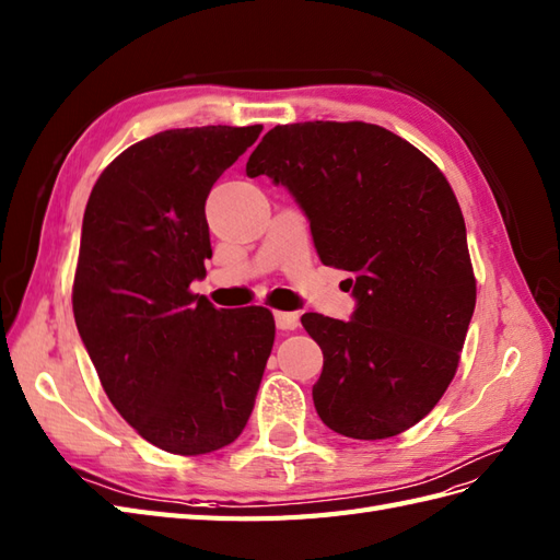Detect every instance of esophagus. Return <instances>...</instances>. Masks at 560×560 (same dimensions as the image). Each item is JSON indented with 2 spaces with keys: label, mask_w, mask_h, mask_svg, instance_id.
<instances>
[{
  "label": "esophagus",
  "mask_w": 560,
  "mask_h": 560,
  "mask_svg": "<svg viewBox=\"0 0 560 560\" xmlns=\"http://www.w3.org/2000/svg\"><path fill=\"white\" fill-rule=\"evenodd\" d=\"M276 325H278V330H296V327H299V313H294V311H276Z\"/></svg>",
  "instance_id": "34e87169"
}]
</instances>
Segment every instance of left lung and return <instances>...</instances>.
<instances>
[{"mask_svg":"<svg viewBox=\"0 0 560 560\" xmlns=\"http://www.w3.org/2000/svg\"><path fill=\"white\" fill-rule=\"evenodd\" d=\"M247 175L288 187L320 261L353 276L351 320L302 316L323 349L320 420L353 440L413 428L456 375L477 299L466 221L444 173L373 122L308 120L268 130Z\"/></svg>","mask_w":560,"mask_h":560,"instance_id":"obj_1","label":"left lung"}]
</instances>
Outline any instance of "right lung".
I'll use <instances>...</instances> for the list:
<instances>
[{"mask_svg":"<svg viewBox=\"0 0 560 560\" xmlns=\"http://www.w3.org/2000/svg\"><path fill=\"white\" fill-rule=\"evenodd\" d=\"M264 126L175 128L118 154L94 183L73 316L108 401L163 452L235 442L276 342L264 306L215 308L189 292L211 258L203 203Z\"/></svg>","mask_w":560,"mask_h":560,"instance_id":"right-lung-1","label":"right lung"}]
</instances>
